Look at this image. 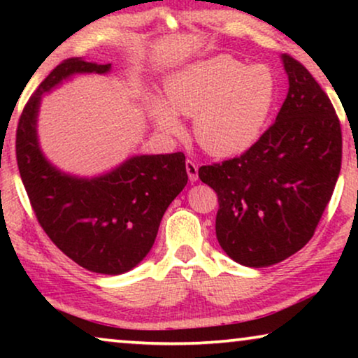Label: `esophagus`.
<instances>
[{"label":"esophagus","instance_id":"34e87169","mask_svg":"<svg viewBox=\"0 0 358 358\" xmlns=\"http://www.w3.org/2000/svg\"><path fill=\"white\" fill-rule=\"evenodd\" d=\"M185 171H187L189 179L192 180V182H194V180L199 179V168H197V164H195L192 159L185 161Z\"/></svg>","mask_w":358,"mask_h":358}]
</instances>
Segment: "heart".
<instances>
[{"mask_svg": "<svg viewBox=\"0 0 358 358\" xmlns=\"http://www.w3.org/2000/svg\"><path fill=\"white\" fill-rule=\"evenodd\" d=\"M166 100L150 97L148 112L166 134L182 131L180 117H194V135L207 153L228 158L261 138L277 96L271 68L217 55L180 68L164 85Z\"/></svg>", "mask_w": 358, "mask_h": 358, "instance_id": "b5f03b06", "label": "heart"}]
</instances>
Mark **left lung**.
I'll use <instances>...</instances> for the list:
<instances>
[{
    "instance_id": "8db88e82",
    "label": "left lung",
    "mask_w": 358,
    "mask_h": 358,
    "mask_svg": "<svg viewBox=\"0 0 358 358\" xmlns=\"http://www.w3.org/2000/svg\"><path fill=\"white\" fill-rule=\"evenodd\" d=\"M282 62L288 94L275 122L241 156L199 169L218 195L220 246L256 268L310 241L341 173V122L329 97L300 62L287 53Z\"/></svg>"
}]
</instances>
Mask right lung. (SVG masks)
Listing matches in <instances>:
<instances>
[{
  "label": "right lung",
  "instance_id": "add662e5",
  "mask_svg": "<svg viewBox=\"0 0 358 358\" xmlns=\"http://www.w3.org/2000/svg\"><path fill=\"white\" fill-rule=\"evenodd\" d=\"M110 63L68 58L24 107L16 131V159L36 217L52 243L78 266L119 275L143 261L161 218L187 184L184 153L141 155L110 173L76 178L48 163L37 140L42 94L78 73H107Z\"/></svg>",
  "mask_w": 358,
  "mask_h": 358
}]
</instances>
